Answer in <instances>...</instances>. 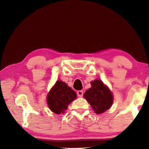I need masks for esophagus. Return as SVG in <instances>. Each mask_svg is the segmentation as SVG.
<instances>
[{"label":"esophagus","mask_w":149,"mask_h":149,"mask_svg":"<svg viewBox=\"0 0 149 149\" xmlns=\"http://www.w3.org/2000/svg\"><path fill=\"white\" fill-rule=\"evenodd\" d=\"M77 95H78L79 97H82L83 95V91L82 90H80V91H78L77 92Z\"/></svg>","instance_id":"obj_1"}]
</instances>
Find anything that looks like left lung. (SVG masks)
Returning <instances> with one entry per match:
<instances>
[{"label":"left lung","mask_w":149,"mask_h":149,"mask_svg":"<svg viewBox=\"0 0 149 149\" xmlns=\"http://www.w3.org/2000/svg\"><path fill=\"white\" fill-rule=\"evenodd\" d=\"M91 84V87L85 91L84 97L95 113H102L111 107L113 101V95L100 80L93 81Z\"/></svg>","instance_id":"1"}]
</instances>
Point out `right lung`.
I'll use <instances>...</instances> for the list:
<instances>
[{
  "label": "right lung",
  "instance_id": "1",
  "mask_svg": "<svg viewBox=\"0 0 149 149\" xmlns=\"http://www.w3.org/2000/svg\"><path fill=\"white\" fill-rule=\"evenodd\" d=\"M76 97V93L70 87L64 82L58 81L47 95V104L54 113H64Z\"/></svg>",
  "mask_w": 149,
  "mask_h": 149
}]
</instances>
